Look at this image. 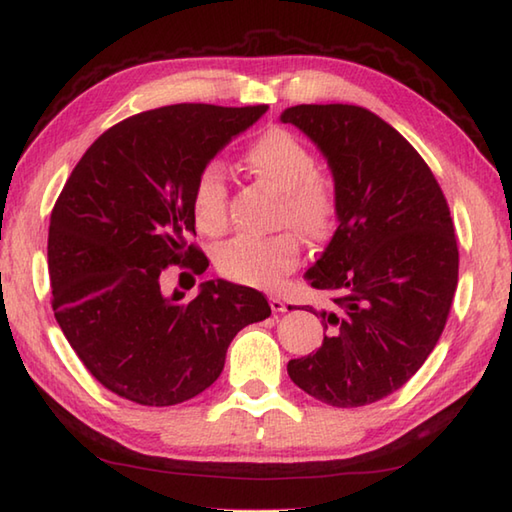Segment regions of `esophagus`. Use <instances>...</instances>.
<instances>
[{"label":"esophagus","mask_w":512,"mask_h":512,"mask_svg":"<svg viewBox=\"0 0 512 512\" xmlns=\"http://www.w3.org/2000/svg\"><path fill=\"white\" fill-rule=\"evenodd\" d=\"M269 307H272V312H287L285 301L278 296H269Z\"/></svg>","instance_id":"obj_1"}]
</instances>
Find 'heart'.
Segmentation results:
<instances>
[{
	"label": "heart",
	"mask_w": 512,
	"mask_h": 512,
	"mask_svg": "<svg viewBox=\"0 0 512 512\" xmlns=\"http://www.w3.org/2000/svg\"><path fill=\"white\" fill-rule=\"evenodd\" d=\"M247 167L281 191L278 225L294 227L307 240H323L339 214V194L330 176L318 171L314 153L285 129H269L245 153ZM229 180L216 160L202 165L191 189V209L200 231L218 236L227 229ZM301 245L292 231L269 238H236L216 252L223 278L245 287L274 289L294 272Z\"/></svg>",
	"instance_id": "heart-1"
}]
</instances>
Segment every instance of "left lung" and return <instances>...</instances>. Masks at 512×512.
I'll list each match as a JSON object with an SVG mask.
<instances>
[{
	"label": "left lung",
	"instance_id": "left-lung-1",
	"mask_svg": "<svg viewBox=\"0 0 512 512\" xmlns=\"http://www.w3.org/2000/svg\"><path fill=\"white\" fill-rule=\"evenodd\" d=\"M325 153L339 229L307 272L332 294L325 339L287 363L314 399L359 408L397 392L435 350L459 281L448 200L417 149L354 104H298L283 113Z\"/></svg>",
	"mask_w": 512,
	"mask_h": 512
}]
</instances>
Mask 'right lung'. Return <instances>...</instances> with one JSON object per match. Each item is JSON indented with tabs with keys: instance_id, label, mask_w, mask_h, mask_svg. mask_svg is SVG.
Returning a JSON list of instances; mask_svg holds the SVG:
<instances>
[{
	"instance_id": "1",
	"label": "right lung",
	"mask_w": 512,
	"mask_h": 512,
	"mask_svg": "<svg viewBox=\"0 0 512 512\" xmlns=\"http://www.w3.org/2000/svg\"><path fill=\"white\" fill-rule=\"evenodd\" d=\"M267 111L171 104L131 115L95 140L51 211V305L66 341L106 390L176 406L214 383L231 339L272 314L252 287L202 283L162 294L180 265L202 274L191 189L202 165Z\"/></svg>"
}]
</instances>
